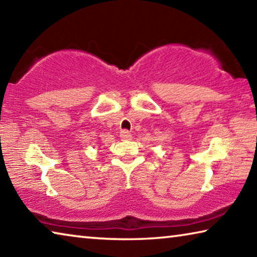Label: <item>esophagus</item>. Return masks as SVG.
Returning a JSON list of instances; mask_svg holds the SVG:
<instances>
[{
  "instance_id": "esophagus-1",
  "label": "esophagus",
  "mask_w": 257,
  "mask_h": 257,
  "mask_svg": "<svg viewBox=\"0 0 257 257\" xmlns=\"http://www.w3.org/2000/svg\"><path fill=\"white\" fill-rule=\"evenodd\" d=\"M120 137L122 141H129V139L132 138V134H130L128 130H122V132L120 133Z\"/></svg>"
}]
</instances>
